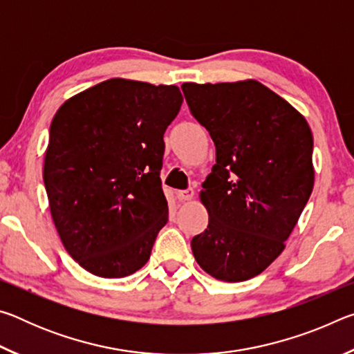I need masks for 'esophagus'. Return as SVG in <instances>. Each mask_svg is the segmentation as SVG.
I'll return each mask as SVG.
<instances>
[{
    "label": "esophagus",
    "instance_id": "esophagus-1",
    "mask_svg": "<svg viewBox=\"0 0 354 354\" xmlns=\"http://www.w3.org/2000/svg\"><path fill=\"white\" fill-rule=\"evenodd\" d=\"M176 198L179 201H189L194 198V189H187V190H178L176 192Z\"/></svg>",
    "mask_w": 354,
    "mask_h": 354
}]
</instances>
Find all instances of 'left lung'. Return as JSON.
<instances>
[{
	"label": "left lung",
	"mask_w": 354,
	"mask_h": 354,
	"mask_svg": "<svg viewBox=\"0 0 354 354\" xmlns=\"http://www.w3.org/2000/svg\"><path fill=\"white\" fill-rule=\"evenodd\" d=\"M181 88L217 156L201 192L209 223L192 239V251L211 277L247 281L281 254L313 194V133L301 113L257 81Z\"/></svg>",
	"instance_id": "left-lung-1"
}]
</instances>
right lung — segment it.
<instances>
[{"label":"right lung","instance_id":"add662e5","mask_svg":"<svg viewBox=\"0 0 354 354\" xmlns=\"http://www.w3.org/2000/svg\"><path fill=\"white\" fill-rule=\"evenodd\" d=\"M176 86L113 77L75 95L50 127L44 183L65 250L101 278L145 266L169 220L160 181Z\"/></svg>","mask_w":354,"mask_h":354}]
</instances>
